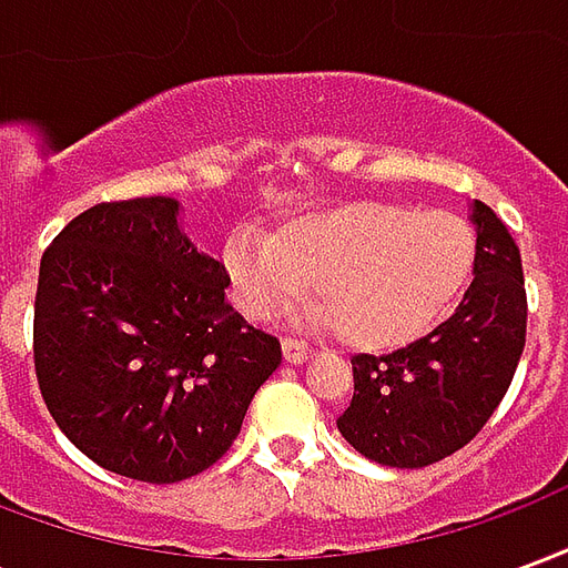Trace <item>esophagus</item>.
Returning <instances> with one entry per match:
<instances>
[{
  "mask_svg": "<svg viewBox=\"0 0 568 568\" xmlns=\"http://www.w3.org/2000/svg\"><path fill=\"white\" fill-rule=\"evenodd\" d=\"M283 356L288 365H304L307 358H313V349H310L304 341H295V337H285L283 341Z\"/></svg>",
  "mask_w": 568,
  "mask_h": 568,
  "instance_id": "1",
  "label": "esophagus"
}]
</instances>
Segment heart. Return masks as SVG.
Wrapping results in <instances>:
<instances>
[{
  "instance_id": "b5f03b06",
  "label": "heart",
  "mask_w": 568,
  "mask_h": 568,
  "mask_svg": "<svg viewBox=\"0 0 568 568\" xmlns=\"http://www.w3.org/2000/svg\"><path fill=\"white\" fill-rule=\"evenodd\" d=\"M477 258L471 224L453 212L353 200L243 231L224 246V276L252 320L310 295L316 320L356 349L419 341L463 295Z\"/></svg>"
}]
</instances>
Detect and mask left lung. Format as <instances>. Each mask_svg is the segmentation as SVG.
Masks as SVG:
<instances>
[{"mask_svg":"<svg viewBox=\"0 0 568 568\" xmlns=\"http://www.w3.org/2000/svg\"><path fill=\"white\" fill-rule=\"evenodd\" d=\"M468 219L477 234L475 280L435 332L389 356L353 358L356 393L337 428L362 456L423 468L484 428L511 386L526 344L520 248L487 203Z\"/></svg>","mask_w":568,"mask_h":568,"instance_id":"obj_1","label":"left lung"}]
</instances>
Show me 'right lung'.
<instances>
[{"instance_id":"1","label":"right lung","mask_w":568,"mask_h":568,"mask_svg":"<svg viewBox=\"0 0 568 568\" xmlns=\"http://www.w3.org/2000/svg\"><path fill=\"white\" fill-rule=\"evenodd\" d=\"M227 285L182 231L175 197L100 203L57 234L32 353L44 405L84 456L175 484L231 450L283 349L234 313Z\"/></svg>"}]
</instances>
